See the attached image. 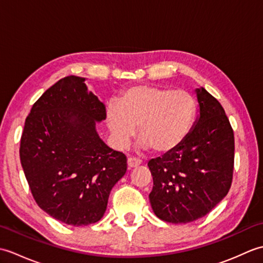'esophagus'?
Here are the masks:
<instances>
[{"label":"esophagus","mask_w":263,"mask_h":263,"mask_svg":"<svg viewBox=\"0 0 263 263\" xmlns=\"http://www.w3.org/2000/svg\"><path fill=\"white\" fill-rule=\"evenodd\" d=\"M141 164V160L138 159V158H135V157H128L127 158V167L128 168H135V167L139 166Z\"/></svg>","instance_id":"34e87169"}]
</instances>
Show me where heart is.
I'll list each match as a JSON object with an SVG mask.
<instances>
[{
    "mask_svg": "<svg viewBox=\"0 0 263 263\" xmlns=\"http://www.w3.org/2000/svg\"><path fill=\"white\" fill-rule=\"evenodd\" d=\"M197 115V103L184 90L153 86L128 89L119 105L110 104L106 123L119 148H125L139 126V146L167 154L181 146Z\"/></svg>",
    "mask_w": 263,
    "mask_h": 263,
    "instance_id": "heart-1",
    "label": "heart"
}]
</instances>
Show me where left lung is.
<instances>
[{
	"label": "left lung",
	"mask_w": 263,
	"mask_h": 263,
	"mask_svg": "<svg viewBox=\"0 0 263 263\" xmlns=\"http://www.w3.org/2000/svg\"><path fill=\"white\" fill-rule=\"evenodd\" d=\"M199 116L181 146L149 160L154 186L149 194L159 219L186 224L215 208L230 191L234 132L218 100L197 88Z\"/></svg>",
	"instance_id": "left-lung-1"
}]
</instances>
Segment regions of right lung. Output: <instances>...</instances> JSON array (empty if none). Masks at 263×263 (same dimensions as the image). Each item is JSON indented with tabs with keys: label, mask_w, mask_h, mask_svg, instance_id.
<instances>
[{
	"label": "right lung",
	"mask_w": 263,
	"mask_h": 263,
	"mask_svg": "<svg viewBox=\"0 0 263 263\" xmlns=\"http://www.w3.org/2000/svg\"><path fill=\"white\" fill-rule=\"evenodd\" d=\"M86 79L59 80L32 105L20 141V160L39 208L72 226L102 219L110 190L124 176L126 157L99 138L105 105Z\"/></svg>",
	"instance_id": "1"
}]
</instances>
